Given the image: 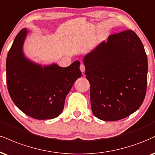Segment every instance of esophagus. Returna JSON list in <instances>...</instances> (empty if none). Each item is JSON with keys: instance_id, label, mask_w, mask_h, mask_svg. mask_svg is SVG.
I'll return each instance as SVG.
<instances>
[{"instance_id": "1", "label": "esophagus", "mask_w": 155, "mask_h": 155, "mask_svg": "<svg viewBox=\"0 0 155 155\" xmlns=\"http://www.w3.org/2000/svg\"><path fill=\"white\" fill-rule=\"evenodd\" d=\"M80 70H81V71L82 73H84L85 71V66L84 64H82V63L80 65Z\"/></svg>"}]
</instances>
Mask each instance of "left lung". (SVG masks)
I'll list each match as a JSON object with an SVG mask.
<instances>
[{"instance_id": "1", "label": "left lung", "mask_w": 155, "mask_h": 155, "mask_svg": "<svg viewBox=\"0 0 155 155\" xmlns=\"http://www.w3.org/2000/svg\"><path fill=\"white\" fill-rule=\"evenodd\" d=\"M83 61L97 118L118 120L139 109L147 92L148 63L142 42L134 31L110 35Z\"/></svg>"}]
</instances>
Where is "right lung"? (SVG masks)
Returning <instances> with one entry per match:
<instances>
[{
  "label": "right lung",
  "mask_w": 155,
  "mask_h": 155,
  "mask_svg": "<svg viewBox=\"0 0 155 155\" xmlns=\"http://www.w3.org/2000/svg\"><path fill=\"white\" fill-rule=\"evenodd\" d=\"M22 29L15 37L6 59V82L11 98L26 115L38 120L55 118L62 113L66 97L81 76L80 62L63 68L43 66L25 57L23 45L28 33Z\"/></svg>",
  "instance_id": "1"
}]
</instances>
